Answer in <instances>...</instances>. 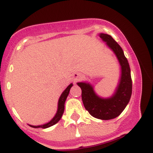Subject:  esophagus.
I'll return each instance as SVG.
<instances>
[{
    "label": "esophagus",
    "mask_w": 153,
    "mask_h": 153,
    "mask_svg": "<svg viewBox=\"0 0 153 153\" xmlns=\"http://www.w3.org/2000/svg\"><path fill=\"white\" fill-rule=\"evenodd\" d=\"M82 76V74H80V73H75L73 75V80L74 81V82H78L79 80H81Z\"/></svg>",
    "instance_id": "obj_1"
}]
</instances>
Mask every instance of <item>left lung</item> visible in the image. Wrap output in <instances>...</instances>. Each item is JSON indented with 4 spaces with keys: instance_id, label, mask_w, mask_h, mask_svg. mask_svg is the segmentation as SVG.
Segmentation results:
<instances>
[{
    "instance_id": "1",
    "label": "left lung",
    "mask_w": 153,
    "mask_h": 153,
    "mask_svg": "<svg viewBox=\"0 0 153 153\" xmlns=\"http://www.w3.org/2000/svg\"><path fill=\"white\" fill-rule=\"evenodd\" d=\"M109 48L113 50L121 65V78L114 94L108 99H102L94 92L92 85L86 82H78L82 90V101L85 109L92 117L102 120L114 119L121 114L129 103L132 91L130 68L122 47L106 34H100Z\"/></svg>"
}]
</instances>
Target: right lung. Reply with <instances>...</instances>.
I'll list each match as a JSON object with an SVG mask.
<instances>
[{"mask_svg": "<svg viewBox=\"0 0 153 153\" xmlns=\"http://www.w3.org/2000/svg\"><path fill=\"white\" fill-rule=\"evenodd\" d=\"M73 86V84H70L67 88L62 92V94H61L60 97H59V101H58V108H57V111L56 113L55 116L54 117V118L50 121V122L47 123V124H43V125H39V126H33V125H29L31 127L34 128H42V129H45V128H48L51 127V126H53L54 124H57L59 122V119H61L62 116L64 113L65 110V102L67 97H68V94H69L70 90H71V87Z\"/></svg>", "mask_w": 153, "mask_h": 153, "instance_id": "right-lung-1", "label": "right lung"}]
</instances>
